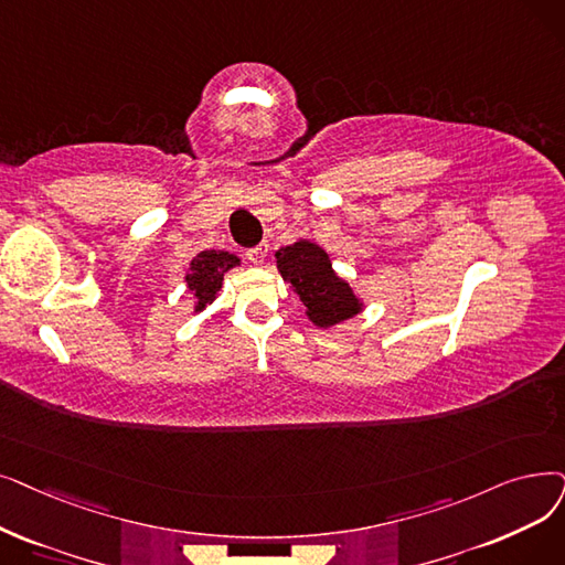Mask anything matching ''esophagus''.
<instances>
[{
  "instance_id": "obj_1",
  "label": "esophagus",
  "mask_w": 565,
  "mask_h": 565,
  "mask_svg": "<svg viewBox=\"0 0 565 565\" xmlns=\"http://www.w3.org/2000/svg\"><path fill=\"white\" fill-rule=\"evenodd\" d=\"M267 256V244H258V247L254 249H247V258L254 263V265H260Z\"/></svg>"
}]
</instances>
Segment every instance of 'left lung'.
<instances>
[{"label":"left lung","instance_id":"obj_1","mask_svg":"<svg viewBox=\"0 0 565 565\" xmlns=\"http://www.w3.org/2000/svg\"><path fill=\"white\" fill-rule=\"evenodd\" d=\"M277 267L286 284L298 292L307 316L318 328L337 326L360 311V302L347 281H341L328 254L313 242H296L277 252Z\"/></svg>","mask_w":565,"mask_h":565}]
</instances>
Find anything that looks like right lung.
<instances>
[{"label":"right lung","mask_w":565,"mask_h":565,"mask_svg":"<svg viewBox=\"0 0 565 565\" xmlns=\"http://www.w3.org/2000/svg\"><path fill=\"white\" fill-rule=\"evenodd\" d=\"M235 265H239V258L235 254L214 249L201 252L191 260L186 284L191 296L195 298V311H203L205 305L214 300L218 288L224 284V275Z\"/></svg>","instance_id":"obj_1"}]
</instances>
